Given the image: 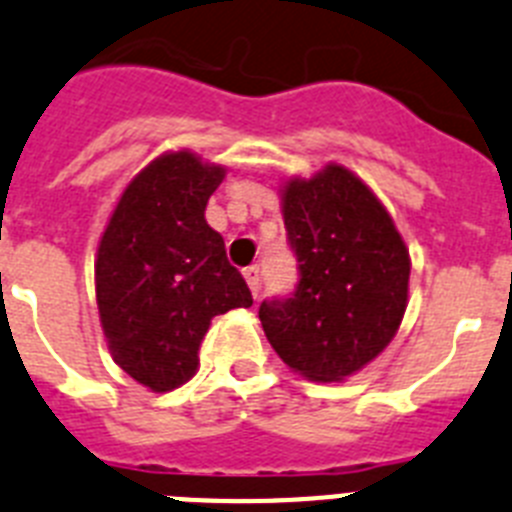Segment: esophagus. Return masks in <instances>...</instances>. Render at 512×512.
Here are the masks:
<instances>
[{"mask_svg": "<svg viewBox=\"0 0 512 512\" xmlns=\"http://www.w3.org/2000/svg\"><path fill=\"white\" fill-rule=\"evenodd\" d=\"M243 277H246V282H248V287H251L253 295H259V287H261V269H259V266H256V264L246 266V269H243Z\"/></svg>", "mask_w": 512, "mask_h": 512, "instance_id": "obj_1", "label": "esophagus"}]
</instances>
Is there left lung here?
Masks as SVG:
<instances>
[{"label":"left lung","instance_id":"left-lung-1","mask_svg":"<svg viewBox=\"0 0 512 512\" xmlns=\"http://www.w3.org/2000/svg\"><path fill=\"white\" fill-rule=\"evenodd\" d=\"M282 202L298 285L261 303V326L292 370L342 381L381 355L399 329L409 251L373 191L342 165L290 181Z\"/></svg>","mask_w":512,"mask_h":512}]
</instances>
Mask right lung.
I'll list each match as a JSON object with an SVG mask.
<instances>
[{
  "label": "right lung",
  "mask_w": 512,
  "mask_h": 512,
  "mask_svg": "<svg viewBox=\"0 0 512 512\" xmlns=\"http://www.w3.org/2000/svg\"><path fill=\"white\" fill-rule=\"evenodd\" d=\"M225 178L191 152L157 157L126 186L95 264L100 323L113 360L152 391H173L196 373L209 321L251 308L225 240L204 220Z\"/></svg>",
  "instance_id": "1"
}]
</instances>
